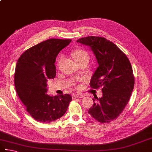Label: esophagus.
Wrapping results in <instances>:
<instances>
[{"label":"esophagus","instance_id":"1","mask_svg":"<svg viewBox=\"0 0 152 152\" xmlns=\"http://www.w3.org/2000/svg\"><path fill=\"white\" fill-rule=\"evenodd\" d=\"M82 97H84L83 94H73L72 98L73 99H76V98H81Z\"/></svg>","mask_w":152,"mask_h":152}]
</instances>
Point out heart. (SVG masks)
Listing matches in <instances>:
<instances>
[{"label":"heart","instance_id":"heart-1","mask_svg":"<svg viewBox=\"0 0 152 152\" xmlns=\"http://www.w3.org/2000/svg\"><path fill=\"white\" fill-rule=\"evenodd\" d=\"M72 56L76 60V62H79L84 59H89V56L86 52L82 50H76L72 52ZM62 60V58H60V61Z\"/></svg>","mask_w":152,"mask_h":152}]
</instances>
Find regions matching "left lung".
Returning a JSON list of instances; mask_svg holds the SVG:
<instances>
[{
  "instance_id": "left-lung-1",
  "label": "left lung",
  "mask_w": 152,
  "mask_h": 152,
  "mask_svg": "<svg viewBox=\"0 0 152 152\" xmlns=\"http://www.w3.org/2000/svg\"><path fill=\"white\" fill-rule=\"evenodd\" d=\"M76 42L89 46L98 64L91 78V88H102V96L93 99L88 114L99 122L109 123L122 112L133 91L134 76L130 62L115 44L105 38L87 37Z\"/></svg>"
}]
</instances>
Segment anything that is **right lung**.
Returning <instances> with one entry per match:
<instances>
[{
  "instance_id": "1",
  "label": "right lung",
  "mask_w": 152,
  "mask_h": 152,
  "mask_svg": "<svg viewBox=\"0 0 152 152\" xmlns=\"http://www.w3.org/2000/svg\"><path fill=\"white\" fill-rule=\"evenodd\" d=\"M70 39H51L40 42L19 58L15 73V89L26 111L34 120L50 123L64 115L72 101L70 94H47V81L56 76V58Z\"/></svg>"
}]
</instances>
